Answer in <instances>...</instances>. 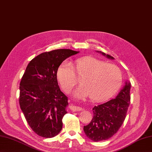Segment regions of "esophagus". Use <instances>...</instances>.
I'll use <instances>...</instances> for the list:
<instances>
[{"label":"esophagus","mask_w":152,"mask_h":152,"mask_svg":"<svg viewBox=\"0 0 152 152\" xmlns=\"http://www.w3.org/2000/svg\"><path fill=\"white\" fill-rule=\"evenodd\" d=\"M70 108H71V110H72V111H80V110H82V108H81V107H78V106L73 105V104H72V105L70 106Z\"/></svg>","instance_id":"obj_1"}]
</instances>
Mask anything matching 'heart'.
<instances>
[{
  "mask_svg": "<svg viewBox=\"0 0 152 152\" xmlns=\"http://www.w3.org/2000/svg\"><path fill=\"white\" fill-rule=\"evenodd\" d=\"M76 77H81L82 86L75 92V96L80 98L90 96L96 102L110 98L123 81V74L118 66L91 57L80 58L72 64L67 61L60 64L57 78L65 92H71L77 83Z\"/></svg>",
  "mask_w": 152,
  "mask_h": 152,
  "instance_id": "obj_1",
  "label": "heart"
}]
</instances>
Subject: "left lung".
I'll return each mask as SVG.
<instances>
[{
  "instance_id": "1",
  "label": "left lung",
  "mask_w": 152,
  "mask_h": 152,
  "mask_svg": "<svg viewBox=\"0 0 152 152\" xmlns=\"http://www.w3.org/2000/svg\"><path fill=\"white\" fill-rule=\"evenodd\" d=\"M102 54L105 56L104 53ZM107 56L114 59L108 54ZM130 88L131 83L126 82L115 99L92 108L93 118L90 123L83 127L88 138L98 142L107 140L117 133L126 118L130 103Z\"/></svg>"
}]
</instances>
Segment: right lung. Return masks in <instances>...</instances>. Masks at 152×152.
Wrapping results in <instances>:
<instances>
[{"label":"right lung","instance_id":"obj_1","mask_svg":"<svg viewBox=\"0 0 152 152\" xmlns=\"http://www.w3.org/2000/svg\"><path fill=\"white\" fill-rule=\"evenodd\" d=\"M77 53L61 49L41 53L23 75L19 104L29 126L40 137H53L61 130L68 98L60 91L57 71L66 58Z\"/></svg>","mask_w":152,"mask_h":152}]
</instances>
